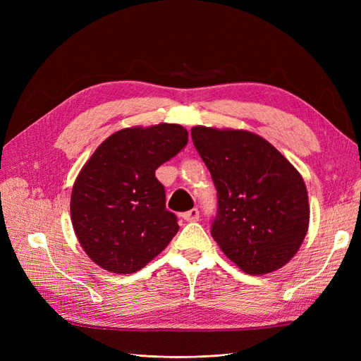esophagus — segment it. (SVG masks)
I'll use <instances>...</instances> for the list:
<instances>
[{
    "label": "esophagus",
    "instance_id": "34e87169",
    "mask_svg": "<svg viewBox=\"0 0 361 361\" xmlns=\"http://www.w3.org/2000/svg\"><path fill=\"white\" fill-rule=\"evenodd\" d=\"M182 216H183L185 221H199L200 212H199L197 207H192V209H190V211H187V212H183Z\"/></svg>",
    "mask_w": 361,
    "mask_h": 361
}]
</instances>
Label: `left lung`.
<instances>
[{
	"instance_id": "1",
	"label": "left lung",
	"mask_w": 361,
	"mask_h": 361,
	"mask_svg": "<svg viewBox=\"0 0 361 361\" xmlns=\"http://www.w3.org/2000/svg\"><path fill=\"white\" fill-rule=\"evenodd\" d=\"M191 137L216 188L211 233L218 247L251 276L285 267L309 231V195L298 170L244 129L195 126Z\"/></svg>"
}]
</instances>
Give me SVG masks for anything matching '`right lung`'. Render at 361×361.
<instances>
[{
  "label": "right lung",
  "mask_w": 361,
  "mask_h": 361,
  "mask_svg": "<svg viewBox=\"0 0 361 361\" xmlns=\"http://www.w3.org/2000/svg\"><path fill=\"white\" fill-rule=\"evenodd\" d=\"M188 143L180 125L125 128L102 141L75 179L71 218L76 238L96 265L133 274L178 233L155 170Z\"/></svg>",
  "instance_id": "1"
}]
</instances>
